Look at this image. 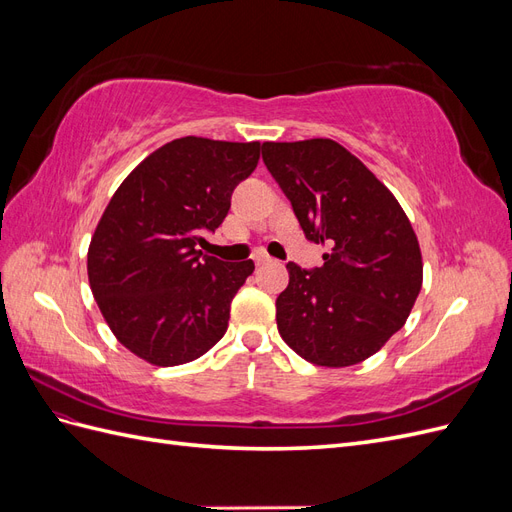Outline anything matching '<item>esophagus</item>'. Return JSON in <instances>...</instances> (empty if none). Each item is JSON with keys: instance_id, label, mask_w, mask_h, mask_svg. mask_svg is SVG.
Wrapping results in <instances>:
<instances>
[{"instance_id": "esophagus-1", "label": "esophagus", "mask_w": 512, "mask_h": 512, "mask_svg": "<svg viewBox=\"0 0 512 512\" xmlns=\"http://www.w3.org/2000/svg\"><path fill=\"white\" fill-rule=\"evenodd\" d=\"M254 262H256L258 267H260V265H267V262H271V256H269V254H265V252H256Z\"/></svg>"}]
</instances>
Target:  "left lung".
I'll return each instance as SVG.
<instances>
[{
	"label": "left lung",
	"instance_id": "left-lung-1",
	"mask_svg": "<svg viewBox=\"0 0 512 512\" xmlns=\"http://www.w3.org/2000/svg\"><path fill=\"white\" fill-rule=\"evenodd\" d=\"M262 160L292 203L324 265L288 262L277 331L301 359L350 367L404 327L423 286L416 232L393 192L331 138L262 143Z\"/></svg>",
	"mask_w": 512,
	"mask_h": 512
}]
</instances>
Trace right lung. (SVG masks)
<instances>
[{
	"label": "right lung",
	"instance_id": "obj_1",
	"mask_svg": "<svg viewBox=\"0 0 512 512\" xmlns=\"http://www.w3.org/2000/svg\"><path fill=\"white\" fill-rule=\"evenodd\" d=\"M260 143L175 138L138 164L113 194L87 252L89 286L117 342L158 367L190 363L220 342L230 301L254 262L196 250L218 228Z\"/></svg>",
	"mask_w": 512,
	"mask_h": 512
}]
</instances>
